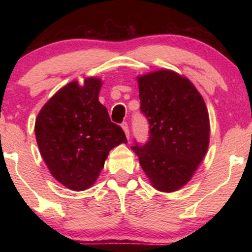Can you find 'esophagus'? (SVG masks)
I'll return each instance as SVG.
<instances>
[{
	"instance_id": "esophagus-1",
	"label": "esophagus",
	"mask_w": 252,
	"mask_h": 252,
	"mask_svg": "<svg viewBox=\"0 0 252 252\" xmlns=\"http://www.w3.org/2000/svg\"><path fill=\"white\" fill-rule=\"evenodd\" d=\"M122 127H123L124 132H125V134H126L127 139H129V127H128V124H127L126 122H124L122 124Z\"/></svg>"
}]
</instances>
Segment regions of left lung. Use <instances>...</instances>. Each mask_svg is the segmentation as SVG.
Instances as JSON below:
<instances>
[{"mask_svg":"<svg viewBox=\"0 0 252 252\" xmlns=\"http://www.w3.org/2000/svg\"><path fill=\"white\" fill-rule=\"evenodd\" d=\"M139 92L149 137L132 149L154 187L174 191L190 180L208 150L204 99L188 79L168 70L140 77Z\"/></svg>","mask_w":252,"mask_h":252,"instance_id":"left-lung-1","label":"left lung"}]
</instances>
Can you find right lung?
Segmentation results:
<instances>
[{
	"instance_id": "1",
	"label": "right lung",
	"mask_w": 252,
	"mask_h": 252,
	"mask_svg": "<svg viewBox=\"0 0 252 252\" xmlns=\"http://www.w3.org/2000/svg\"><path fill=\"white\" fill-rule=\"evenodd\" d=\"M102 82H70L46 103L35 122L41 156L54 178L72 190L94 184L109 151L127 139L98 101Z\"/></svg>"
}]
</instances>
